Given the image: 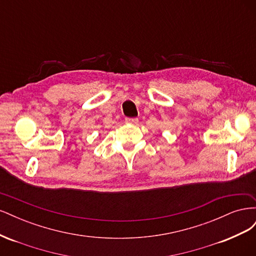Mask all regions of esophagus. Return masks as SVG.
<instances>
[{
    "label": "esophagus",
    "mask_w": 256,
    "mask_h": 256,
    "mask_svg": "<svg viewBox=\"0 0 256 256\" xmlns=\"http://www.w3.org/2000/svg\"><path fill=\"white\" fill-rule=\"evenodd\" d=\"M125 122H130V124H138V118H126Z\"/></svg>",
    "instance_id": "1"
}]
</instances>
